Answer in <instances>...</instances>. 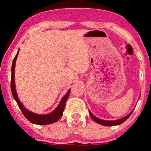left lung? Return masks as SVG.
Here are the masks:
<instances>
[{
	"label": "left lung",
	"instance_id": "obj_1",
	"mask_svg": "<svg viewBox=\"0 0 151 151\" xmlns=\"http://www.w3.org/2000/svg\"><path fill=\"white\" fill-rule=\"evenodd\" d=\"M133 110L130 113L129 115H127L126 116H125L124 118H123V119H119V120H116V121H105V120H101V119H98V118L95 117L91 113V112H89V114L90 116H91V117L92 118V119L93 121H95V122H96L97 124H101V125H103V126H116V125H119V124H121L122 123H124V121L127 120L130 117V116L131 115V114L133 113Z\"/></svg>",
	"mask_w": 151,
	"mask_h": 151
}]
</instances>
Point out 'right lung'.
<instances>
[{
	"label": "right lung",
	"instance_id": "1",
	"mask_svg": "<svg viewBox=\"0 0 151 151\" xmlns=\"http://www.w3.org/2000/svg\"><path fill=\"white\" fill-rule=\"evenodd\" d=\"M19 52V50L18 53L16 54L15 57L13 59V65H12V69H11V81H10V86H11V91L13 93V98L16 101L17 104H18L19 108L21 110L22 113L25 116V117L31 123L35 124H37V125H47V124H52V123L57 122L60 118L62 117V114H63L64 109H65L66 101H67V98H68L69 95L70 93V89L67 91L66 95L62 98V99L60 101V104L58 106L56 109L53 111L52 113L50 114H46V115H40V114H36L30 112L27 109H26L25 107L22 106V104L20 103V100L17 96L16 90H15V62H16L17 57H18Z\"/></svg>",
	"mask_w": 151,
	"mask_h": 151
}]
</instances>
